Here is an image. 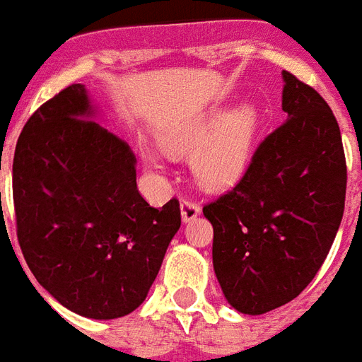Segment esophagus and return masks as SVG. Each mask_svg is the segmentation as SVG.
<instances>
[{
    "mask_svg": "<svg viewBox=\"0 0 362 362\" xmlns=\"http://www.w3.org/2000/svg\"><path fill=\"white\" fill-rule=\"evenodd\" d=\"M180 212H182V220L192 221L201 214V206H199V203H195L193 199H182Z\"/></svg>",
    "mask_w": 362,
    "mask_h": 362,
    "instance_id": "obj_1",
    "label": "esophagus"
}]
</instances>
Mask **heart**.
<instances>
[{
  "mask_svg": "<svg viewBox=\"0 0 362 362\" xmlns=\"http://www.w3.org/2000/svg\"><path fill=\"white\" fill-rule=\"evenodd\" d=\"M257 131V112L253 107H242L231 115H212L193 127L175 131L163 139L170 153H192L193 169L199 180L209 187H226L244 173L253 139ZM148 161L156 163V156L148 153Z\"/></svg>",
  "mask_w": 362,
  "mask_h": 362,
  "instance_id": "1",
  "label": "heart"
}]
</instances>
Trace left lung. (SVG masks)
I'll use <instances>...</instances> for the list:
<instances>
[{
	"instance_id": "1",
	"label": "left lung",
	"mask_w": 362,
	"mask_h": 362,
	"mask_svg": "<svg viewBox=\"0 0 362 362\" xmlns=\"http://www.w3.org/2000/svg\"><path fill=\"white\" fill-rule=\"evenodd\" d=\"M287 120L259 142L237 186L204 204L227 303L259 315L304 291L331 250L346 204L342 135L327 101L284 71Z\"/></svg>"
}]
</instances>
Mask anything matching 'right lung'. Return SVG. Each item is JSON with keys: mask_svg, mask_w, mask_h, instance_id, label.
<instances>
[{"mask_svg": "<svg viewBox=\"0 0 362 362\" xmlns=\"http://www.w3.org/2000/svg\"><path fill=\"white\" fill-rule=\"evenodd\" d=\"M90 116L86 90L71 84L25 122L13 161L16 237L59 304L115 320L146 298L180 229V203L150 206L129 144Z\"/></svg>", "mask_w": 362, "mask_h": 362, "instance_id": "add662e5", "label": "right lung"}]
</instances>
